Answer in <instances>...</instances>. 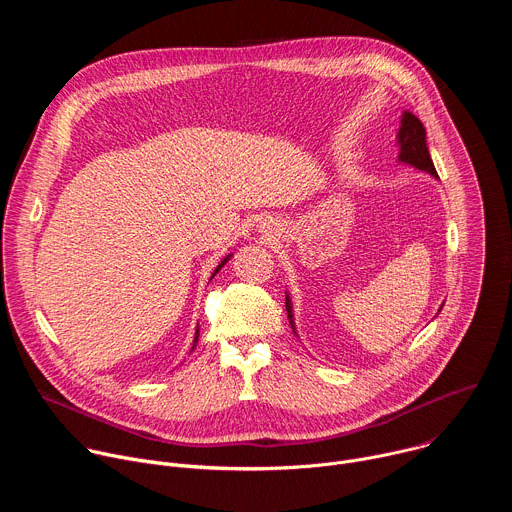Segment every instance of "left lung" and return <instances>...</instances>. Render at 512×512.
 <instances>
[{
    "instance_id": "1",
    "label": "left lung",
    "mask_w": 512,
    "mask_h": 512,
    "mask_svg": "<svg viewBox=\"0 0 512 512\" xmlns=\"http://www.w3.org/2000/svg\"><path fill=\"white\" fill-rule=\"evenodd\" d=\"M399 160L405 164H411L417 170H423L437 178V172L433 168V162L427 152V143H425V127L423 123L409 111L403 113L401 127H399ZM285 310L291 328H294V314H291V302L285 298ZM296 330V328H294Z\"/></svg>"
}]
</instances>
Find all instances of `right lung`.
<instances>
[{"mask_svg": "<svg viewBox=\"0 0 512 512\" xmlns=\"http://www.w3.org/2000/svg\"><path fill=\"white\" fill-rule=\"evenodd\" d=\"M227 261H229V257H227V259H225V261H223V263H221V265H218V267H216V269H214V273H212V277H214V275H216V273H218V269H221V267H223V265H225V263H227ZM198 334H200V332H198V330H196V336H194V344H192V348H196V342H198Z\"/></svg>", "mask_w": 512, "mask_h": 512, "instance_id": "obj_1", "label": "right lung"}]
</instances>
